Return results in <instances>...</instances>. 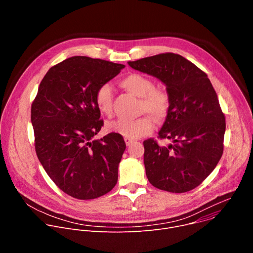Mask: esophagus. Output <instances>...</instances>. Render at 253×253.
<instances>
[{
	"instance_id": "1",
	"label": "esophagus",
	"mask_w": 253,
	"mask_h": 253,
	"mask_svg": "<svg viewBox=\"0 0 253 253\" xmlns=\"http://www.w3.org/2000/svg\"><path fill=\"white\" fill-rule=\"evenodd\" d=\"M124 140H125V143H126L127 146H130L131 144L134 142V140H132V139H130V138H125Z\"/></svg>"
}]
</instances>
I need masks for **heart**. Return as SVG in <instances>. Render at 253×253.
Listing matches in <instances>:
<instances>
[{
    "label": "heart",
    "instance_id": "1",
    "mask_svg": "<svg viewBox=\"0 0 253 253\" xmlns=\"http://www.w3.org/2000/svg\"><path fill=\"white\" fill-rule=\"evenodd\" d=\"M120 85L128 92L141 98V110L148 113L156 120L164 119L170 108L168 92L162 88H156L153 80L145 75L131 73L120 80ZM113 91L108 83L98 87L95 93V104L100 113L109 115L112 112ZM108 131L117 133L125 138L138 139L149 134L154 129L152 120L141 117L134 120L117 119L109 121L106 125Z\"/></svg>",
    "mask_w": 253,
    "mask_h": 253
}]
</instances>
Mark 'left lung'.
<instances>
[{
	"instance_id": "8db88e82",
	"label": "left lung",
	"mask_w": 253,
	"mask_h": 253,
	"mask_svg": "<svg viewBox=\"0 0 253 253\" xmlns=\"http://www.w3.org/2000/svg\"><path fill=\"white\" fill-rule=\"evenodd\" d=\"M158 78L170 97V108L158 138L172 144L143 142L144 165L149 182L173 193L190 191L214 170L223 153L225 117L206 73L174 53L128 62Z\"/></svg>"
}]
</instances>
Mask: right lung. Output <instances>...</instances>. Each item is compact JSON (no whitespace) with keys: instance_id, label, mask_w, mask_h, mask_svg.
I'll use <instances>...</instances> for the list:
<instances>
[{"instance_id":"right-lung-1","label":"right lung","mask_w":253,"mask_h":253,"mask_svg":"<svg viewBox=\"0 0 253 253\" xmlns=\"http://www.w3.org/2000/svg\"><path fill=\"white\" fill-rule=\"evenodd\" d=\"M124 67L84 56L68 58L50 68L32 103L38 159L53 182L74 198H98L117 183L126 144L117 133L94 139L104 124L95 93Z\"/></svg>"}]
</instances>
